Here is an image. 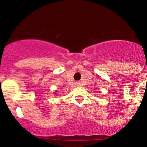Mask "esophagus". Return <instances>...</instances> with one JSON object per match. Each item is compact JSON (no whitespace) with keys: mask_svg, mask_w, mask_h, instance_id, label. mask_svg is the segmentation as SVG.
Segmentation results:
<instances>
[{"mask_svg":"<svg viewBox=\"0 0 147 147\" xmlns=\"http://www.w3.org/2000/svg\"><path fill=\"white\" fill-rule=\"evenodd\" d=\"M76 84H77V85H79V84H80V83H78V82H76Z\"/></svg>","mask_w":147,"mask_h":147,"instance_id":"34e87169","label":"esophagus"}]
</instances>
